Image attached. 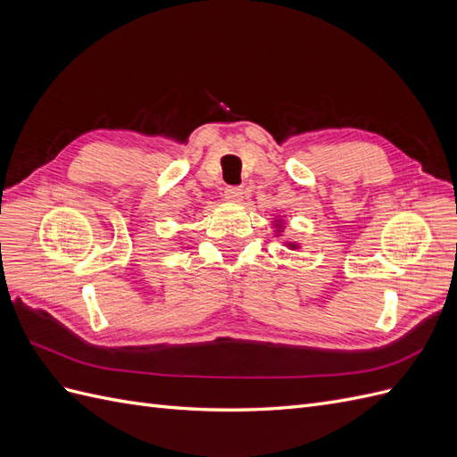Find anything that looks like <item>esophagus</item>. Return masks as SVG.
I'll return each mask as SVG.
<instances>
[{
    "instance_id": "1",
    "label": "esophagus",
    "mask_w": 457,
    "mask_h": 457,
    "mask_svg": "<svg viewBox=\"0 0 457 457\" xmlns=\"http://www.w3.org/2000/svg\"><path fill=\"white\" fill-rule=\"evenodd\" d=\"M225 198L232 204H240L244 200V190L238 188V187H228L225 190Z\"/></svg>"
}]
</instances>
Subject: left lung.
I'll list each match as a JSON object with an SVG mask.
<instances>
[{
	"instance_id": "left-lung-1",
	"label": "left lung",
	"mask_w": 457,
	"mask_h": 457,
	"mask_svg": "<svg viewBox=\"0 0 457 457\" xmlns=\"http://www.w3.org/2000/svg\"><path fill=\"white\" fill-rule=\"evenodd\" d=\"M274 232H276V237H282V232L286 230V220L284 219H274ZM286 247H287V250H299V244L297 242H289V240H284L282 242Z\"/></svg>"
}]
</instances>
